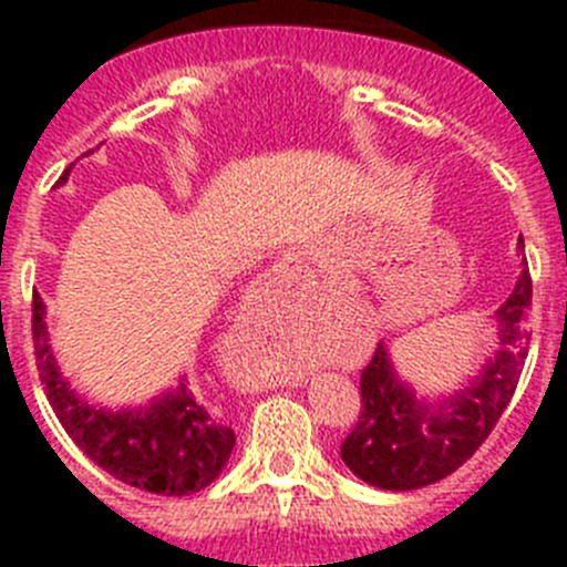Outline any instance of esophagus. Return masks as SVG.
I'll return each mask as SVG.
<instances>
[{
	"instance_id": "1",
	"label": "esophagus",
	"mask_w": 567,
	"mask_h": 567,
	"mask_svg": "<svg viewBox=\"0 0 567 567\" xmlns=\"http://www.w3.org/2000/svg\"><path fill=\"white\" fill-rule=\"evenodd\" d=\"M296 271V260L293 257H282V260L277 262V266H274V274H277V277H290V274Z\"/></svg>"
}]
</instances>
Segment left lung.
Returning <instances> with one entry per match:
<instances>
[{"label": "left lung", "instance_id": "1", "mask_svg": "<svg viewBox=\"0 0 567 567\" xmlns=\"http://www.w3.org/2000/svg\"><path fill=\"white\" fill-rule=\"evenodd\" d=\"M518 251H524V238H518ZM529 307L532 279L524 257L516 288L494 312L499 348L468 384L439 400L420 398L405 384L386 346L379 342L359 381V422L340 447L346 466L384 491L425 488L463 466L488 439L516 392L527 359Z\"/></svg>", "mask_w": 567, "mask_h": 567}]
</instances>
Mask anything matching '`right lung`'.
Masks as SVG:
<instances>
[{
    "mask_svg": "<svg viewBox=\"0 0 567 567\" xmlns=\"http://www.w3.org/2000/svg\"><path fill=\"white\" fill-rule=\"evenodd\" d=\"M68 175L71 167L56 186H62ZM32 337L40 381L56 420L76 447L104 472L120 483L162 496L197 494L219 477L236 447V433L186 390L183 375L175 390L156 394L147 405L112 409L79 394L62 375L51 351L40 293L32 296Z\"/></svg>",
    "mask_w": 567,
    "mask_h": 567,
    "instance_id": "obj_1",
    "label": "right lung"
}]
</instances>
